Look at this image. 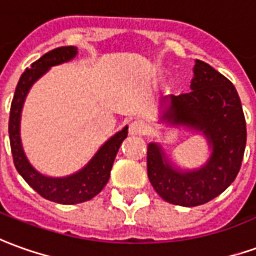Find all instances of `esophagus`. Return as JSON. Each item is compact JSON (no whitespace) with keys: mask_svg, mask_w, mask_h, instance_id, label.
Listing matches in <instances>:
<instances>
[{"mask_svg":"<svg viewBox=\"0 0 256 256\" xmlns=\"http://www.w3.org/2000/svg\"><path fill=\"white\" fill-rule=\"evenodd\" d=\"M146 128V123L141 122V120H134L128 126V133L132 134V136H141V134H144Z\"/></svg>","mask_w":256,"mask_h":256,"instance_id":"obj_1","label":"esophagus"}]
</instances>
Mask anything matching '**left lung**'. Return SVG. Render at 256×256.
<instances>
[{"mask_svg": "<svg viewBox=\"0 0 256 256\" xmlns=\"http://www.w3.org/2000/svg\"><path fill=\"white\" fill-rule=\"evenodd\" d=\"M190 92L169 96L160 102L159 122L201 133L210 155L201 168L174 166L158 142L146 151L148 178L166 202L180 206L206 204L233 183L246 142V118L232 82L196 60Z\"/></svg>", "mask_w": 256, "mask_h": 256, "instance_id": "left-lung-1", "label": "left lung"}]
</instances>
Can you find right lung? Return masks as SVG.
I'll use <instances>...</instances> for the list:
<instances>
[{
    "label": "right lung",
    "instance_id": "right-lung-1",
    "mask_svg": "<svg viewBox=\"0 0 256 256\" xmlns=\"http://www.w3.org/2000/svg\"><path fill=\"white\" fill-rule=\"evenodd\" d=\"M78 55L76 47H60L50 52L44 54L40 60L32 64L19 78L16 86L15 96L10 104V141L14 164L16 170L22 176L26 183L40 194L42 198L54 202L73 205V204L86 202L101 192L105 184L108 183L110 169L119 146L128 137V126L112 136L100 146L96 155L88 160V164L80 170L65 176V178H50L36 170L28 162L26 154L23 151L22 138H20V119L24 100L28 91L36 82L44 76L55 65H60L72 60Z\"/></svg>",
    "mask_w": 256,
    "mask_h": 256
}]
</instances>
